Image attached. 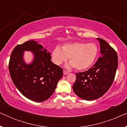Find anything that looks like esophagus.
<instances>
[{
    "label": "esophagus",
    "instance_id": "esophagus-1",
    "mask_svg": "<svg viewBox=\"0 0 127 127\" xmlns=\"http://www.w3.org/2000/svg\"><path fill=\"white\" fill-rule=\"evenodd\" d=\"M69 73V71H67L66 70H64V74H67Z\"/></svg>",
    "mask_w": 127,
    "mask_h": 127
}]
</instances>
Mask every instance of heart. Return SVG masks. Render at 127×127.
I'll return each instance as SVG.
<instances>
[{
  "mask_svg": "<svg viewBox=\"0 0 127 127\" xmlns=\"http://www.w3.org/2000/svg\"><path fill=\"white\" fill-rule=\"evenodd\" d=\"M98 53V47L94 43L76 42L64 45L61 49L58 47H55L52 52L51 58L57 65H61L69 58V66H74L80 70L93 65Z\"/></svg>",
  "mask_w": 127,
  "mask_h": 127,
  "instance_id": "b5f03b06",
  "label": "heart"
}]
</instances>
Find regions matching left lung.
Instances as JSON below:
<instances>
[{
    "instance_id": "left-lung-1",
    "label": "left lung",
    "mask_w": 127,
    "mask_h": 127,
    "mask_svg": "<svg viewBox=\"0 0 127 127\" xmlns=\"http://www.w3.org/2000/svg\"><path fill=\"white\" fill-rule=\"evenodd\" d=\"M101 57L88 70L76 73V79L73 86L74 93L83 99H96L107 91L115 77L118 66L116 51L100 38Z\"/></svg>"
}]
</instances>
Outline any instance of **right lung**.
Returning a JSON list of instances; mask_svg holds the SVG:
<instances>
[{"label": "right lung", "mask_w": 127, "mask_h": 127, "mask_svg": "<svg viewBox=\"0 0 127 127\" xmlns=\"http://www.w3.org/2000/svg\"><path fill=\"white\" fill-rule=\"evenodd\" d=\"M24 51H32L34 59L31 64L23 59ZM50 53L34 40L25 41L14 48L8 70L12 81L19 91L29 99L40 102L50 98L63 75V69L51 61Z\"/></svg>", "instance_id": "obj_1"}]
</instances>
